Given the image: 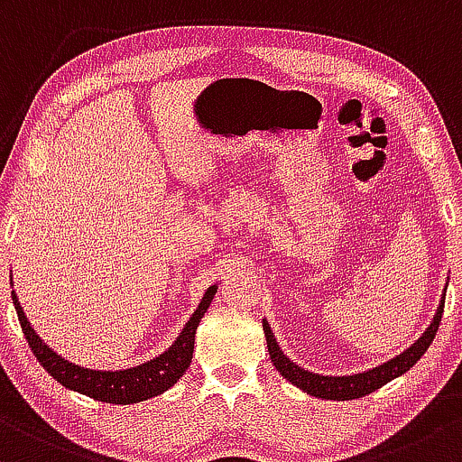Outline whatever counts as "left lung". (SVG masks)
I'll return each instance as SVG.
<instances>
[{"instance_id": "8db88e82", "label": "left lung", "mask_w": 462, "mask_h": 462, "mask_svg": "<svg viewBox=\"0 0 462 462\" xmlns=\"http://www.w3.org/2000/svg\"><path fill=\"white\" fill-rule=\"evenodd\" d=\"M445 292H448V286H445L443 294H440L439 308L434 312V319L430 320L428 329L419 336L414 343L408 346L406 351L391 357V360L384 362V365L373 366L369 371L362 373H351V375H320V373H312L303 366H299L297 362H292L290 357L283 354L282 346H279L277 338H274L271 325L268 320L263 319V334H266V345H268V354H271L273 365L277 366V371L282 373L283 377L294 384L300 391H305L308 395L319 397V399H334V402H346V399H357L365 397L369 393L377 391L384 384H388L395 377L403 375L406 371H411L417 360L428 351V346L432 345L434 336H437L440 316H443V305H445Z\"/></svg>"}]
</instances>
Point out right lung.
<instances>
[{
  "mask_svg": "<svg viewBox=\"0 0 462 462\" xmlns=\"http://www.w3.org/2000/svg\"><path fill=\"white\" fill-rule=\"evenodd\" d=\"M217 292V283L207 288V292L200 299L199 308L194 310V314L189 316L188 323L183 325L180 334L176 336V340L163 354L154 356L152 360L142 362V365L128 366V369H87V366L74 365V362L65 360L63 356H59L56 351H51L50 345H45L41 340V336L36 334L30 320L25 319V312L19 303L17 292L13 290V303L17 310L19 323H22L23 336L28 340L30 349L36 356V360L41 362L45 371L54 377L59 384H63L69 391L80 393L97 402L106 403H128L146 402L150 397H157L162 393L168 391L170 386H174L176 382L183 377V373L188 371L191 354H194V340H196V328H199L200 319H203L207 308H209L211 299Z\"/></svg>",
  "mask_w": 462,
  "mask_h": 462,
  "instance_id": "obj_1",
  "label": "right lung"
}]
</instances>
